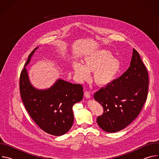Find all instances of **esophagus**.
<instances>
[{"label":"esophagus","instance_id":"34e87169","mask_svg":"<svg viewBox=\"0 0 159 159\" xmlns=\"http://www.w3.org/2000/svg\"><path fill=\"white\" fill-rule=\"evenodd\" d=\"M84 96L87 98V99H90V98H91V94H90L89 92H87V91H85V93H84Z\"/></svg>","mask_w":159,"mask_h":159}]
</instances>
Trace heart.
Listing matches in <instances>:
<instances>
[{"instance_id": "heart-1", "label": "heart", "mask_w": 159, "mask_h": 159, "mask_svg": "<svg viewBox=\"0 0 159 159\" xmlns=\"http://www.w3.org/2000/svg\"><path fill=\"white\" fill-rule=\"evenodd\" d=\"M83 64L73 63V70L76 79L82 82L89 78V73L93 72V80L99 86H106L116 77L121 69L120 60L112 57L106 50H98L85 55Z\"/></svg>"}]
</instances>
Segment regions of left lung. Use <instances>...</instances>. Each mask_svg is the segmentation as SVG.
<instances>
[{"label":"left lung","mask_w":159,"mask_h":159,"mask_svg":"<svg viewBox=\"0 0 159 159\" xmlns=\"http://www.w3.org/2000/svg\"><path fill=\"white\" fill-rule=\"evenodd\" d=\"M148 84L146 67L139 52L133 49L128 69L94 94L95 100L104 109L97 118L99 127L114 133L129 125L139 116L147 100Z\"/></svg>","instance_id":"left-lung-1"}]
</instances>
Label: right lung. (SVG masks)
I'll return each instance as SVG.
<instances>
[{"instance_id": "obj_1", "label": "right lung", "mask_w": 159, "mask_h": 159, "mask_svg": "<svg viewBox=\"0 0 159 159\" xmlns=\"http://www.w3.org/2000/svg\"><path fill=\"white\" fill-rule=\"evenodd\" d=\"M36 47L28 57L19 80L20 93L29 115L38 126L46 133L61 136L69 131L74 123L72 107L84 95L80 84L58 79L49 89L34 87L29 79L26 66L29 64Z\"/></svg>"}]
</instances>
